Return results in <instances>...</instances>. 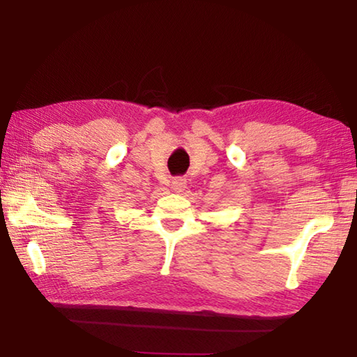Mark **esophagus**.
I'll list each match as a JSON object with an SVG mask.
<instances>
[{
	"mask_svg": "<svg viewBox=\"0 0 357 357\" xmlns=\"http://www.w3.org/2000/svg\"><path fill=\"white\" fill-rule=\"evenodd\" d=\"M172 185H173L174 192H178V193L184 192V190H185V187H187V179H185V178H183V176L174 178V179L172 181Z\"/></svg>",
	"mask_w": 357,
	"mask_h": 357,
	"instance_id": "34e87169",
	"label": "esophagus"
}]
</instances>
